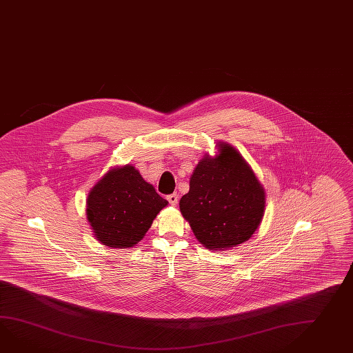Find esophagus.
I'll return each instance as SVG.
<instances>
[{
  "mask_svg": "<svg viewBox=\"0 0 353 353\" xmlns=\"http://www.w3.org/2000/svg\"><path fill=\"white\" fill-rule=\"evenodd\" d=\"M167 200L170 201L171 205H176L179 203V195L177 194H171V195L167 196Z\"/></svg>",
  "mask_w": 353,
  "mask_h": 353,
  "instance_id": "esophagus-1",
  "label": "esophagus"
}]
</instances>
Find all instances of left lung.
<instances>
[{"instance_id":"left-lung-1","label":"left lung","mask_w":353,"mask_h":353,"mask_svg":"<svg viewBox=\"0 0 353 353\" xmlns=\"http://www.w3.org/2000/svg\"><path fill=\"white\" fill-rule=\"evenodd\" d=\"M205 155L190 179L180 210L208 249L224 250L249 240L263 219L265 192L249 164L233 146L219 144Z\"/></svg>"}]
</instances>
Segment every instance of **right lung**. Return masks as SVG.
Returning <instances> with one entry per match:
<instances>
[{"instance_id":"obj_1","label":"right lung","mask_w":353,"mask_h":353,"mask_svg":"<svg viewBox=\"0 0 353 353\" xmlns=\"http://www.w3.org/2000/svg\"><path fill=\"white\" fill-rule=\"evenodd\" d=\"M168 204L132 167L114 168L98 181L86 200V216L101 243L128 249L141 240Z\"/></svg>"}]
</instances>
